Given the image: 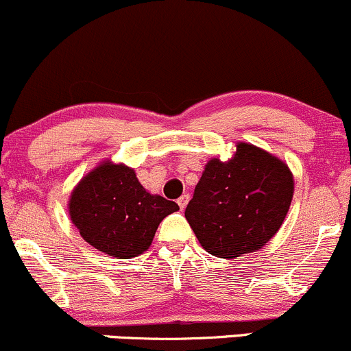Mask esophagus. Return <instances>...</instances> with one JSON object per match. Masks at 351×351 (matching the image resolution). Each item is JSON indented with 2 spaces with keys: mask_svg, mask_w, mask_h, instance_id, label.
<instances>
[{
  "mask_svg": "<svg viewBox=\"0 0 351 351\" xmlns=\"http://www.w3.org/2000/svg\"><path fill=\"white\" fill-rule=\"evenodd\" d=\"M188 201H189V195H183V196H181V198H178V206L181 209H184V208H186Z\"/></svg>",
  "mask_w": 351,
  "mask_h": 351,
  "instance_id": "34e87169",
  "label": "esophagus"
}]
</instances>
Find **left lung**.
<instances>
[{
	"label": "left lung",
	"instance_id": "obj_1",
	"mask_svg": "<svg viewBox=\"0 0 351 351\" xmlns=\"http://www.w3.org/2000/svg\"><path fill=\"white\" fill-rule=\"evenodd\" d=\"M293 196V175L279 156L239 142L228 162L211 158L184 216L203 249L234 259L263 249L279 231Z\"/></svg>",
	"mask_w": 351,
	"mask_h": 351
}]
</instances>
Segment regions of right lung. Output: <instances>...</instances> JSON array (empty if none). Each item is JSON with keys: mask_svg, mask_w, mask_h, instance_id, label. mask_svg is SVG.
Returning a JSON list of instances; mask_svg holds the SVG:
<instances>
[{"mask_svg": "<svg viewBox=\"0 0 351 351\" xmlns=\"http://www.w3.org/2000/svg\"><path fill=\"white\" fill-rule=\"evenodd\" d=\"M67 208L82 239L115 259L143 254L158 224L180 209L175 201L148 193L134 168L110 160L75 184Z\"/></svg>", "mask_w": 351, "mask_h": 351, "instance_id": "obj_1", "label": "right lung"}]
</instances>
